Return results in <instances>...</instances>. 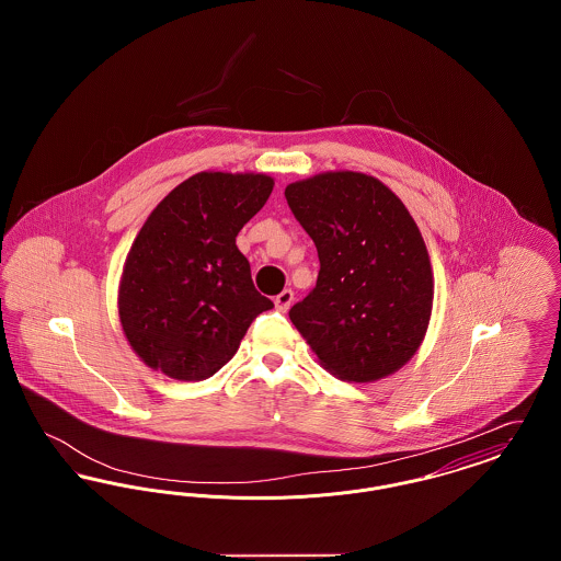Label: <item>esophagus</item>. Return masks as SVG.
Wrapping results in <instances>:
<instances>
[{
    "label": "esophagus",
    "instance_id": "34e87169",
    "mask_svg": "<svg viewBox=\"0 0 561 561\" xmlns=\"http://www.w3.org/2000/svg\"><path fill=\"white\" fill-rule=\"evenodd\" d=\"M294 293L290 288H286V290H282V293L277 294L275 298H273V302H275V309L277 311H282V313H286L288 309H290V305H293Z\"/></svg>",
    "mask_w": 561,
    "mask_h": 561
}]
</instances>
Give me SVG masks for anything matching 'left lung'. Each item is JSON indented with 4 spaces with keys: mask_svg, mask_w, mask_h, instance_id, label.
Here are the masks:
<instances>
[{
    "mask_svg": "<svg viewBox=\"0 0 561 561\" xmlns=\"http://www.w3.org/2000/svg\"><path fill=\"white\" fill-rule=\"evenodd\" d=\"M296 220L318 248L313 293L290 320L321 366L347 382L403 368L427 334L433 268L400 197L364 172H321L286 187Z\"/></svg>",
    "mask_w": 561,
    "mask_h": 561,
    "instance_id": "1",
    "label": "left lung"
}]
</instances>
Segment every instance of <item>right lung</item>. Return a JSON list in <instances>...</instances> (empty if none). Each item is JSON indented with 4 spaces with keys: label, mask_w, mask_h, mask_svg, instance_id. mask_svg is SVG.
I'll use <instances>...</instances> for the list:
<instances>
[{
    "label": "right lung",
    "mask_w": 561,
    "mask_h": 561,
    "mask_svg": "<svg viewBox=\"0 0 561 561\" xmlns=\"http://www.w3.org/2000/svg\"><path fill=\"white\" fill-rule=\"evenodd\" d=\"M273 185L261 172H197L147 216L117 290L122 330L145 366L174 380H206L273 307L236 245Z\"/></svg>",
    "instance_id": "right-lung-1"
}]
</instances>
